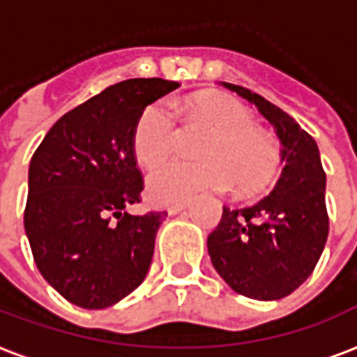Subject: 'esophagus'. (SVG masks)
<instances>
[{"label":"esophagus","instance_id":"obj_1","mask_svg":"<svg viewBox=\"0 0 357 357\" xmlns=\"http://www.w3.org/2000/svg\"><path fill=\"white\" fill-rule=\"evenodd\" d=\"M187 208H189V202H178V204H172V206H168L167 209H168V213H170V215H178Z\"/></svg>","mask_w":357,"mask_h":357}]
</instances>
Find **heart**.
<instances>
[{"instance_id": "obj_1", "label": "heart", "mask_w": 357, "mask_h": 357, "mask_svg": "<svg viewBox=\"0 0 357 357\" xmlns=\"http://www.w3.org/2000/svg\"><path fill=\"white\" fill-rule=\"evenodd\" d=\"M187 127L209 129L200 146L202 160H168L148 178L155 202L178 204L200 190H225L236 185L241 195H255L271 183L277 172V149L255 129L251 114L232 97L198 93L185 100ZM178 118L170 102L159 100L142 112L132 135L136 159L155 167L178 149Z\"/></svg>"}]
</instances>
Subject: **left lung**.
Listing matches in <instances>:
<instances>
[{
  "label": "left lung",
  "instance_id": "8db88e82",
  "mask_svg": "<svg viewBox=\"0 0 357 357\" xmlns=\"http://www.w3.org/2000/svg\"><path fill=\"white\" fill-rule=\"evenodd\" d=\"M258 108L281 140V176L268 197L241 209L222 208L208 236L217 273L234 292L271 301L301 287L322 255L330 232L326 172L318 146L281 108L247 88L221 82Z\"/></svg>",
  "mask_w": 357,
  "mask_h": 357
}]
</instances>
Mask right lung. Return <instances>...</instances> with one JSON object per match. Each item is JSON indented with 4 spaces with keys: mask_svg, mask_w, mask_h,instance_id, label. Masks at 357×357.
Listing matches in <instances>:
<instances>
[{
    "mask_svg": "<svg viewBox=\"0 0 357 357\" xmlns=\"http://www.w3.org/2000/svg\"><path fill=\"white\" fill-rule=\"evenodd\" d=\"M178 82L114 84L54 123L29 162L24 228L50 287L84 309H106L142 284L167 211L127 213L142 174L132 135L144 108Z\"/></svg>",
    "mask_w": 357,
    "mask_h": 357,
    "instance_id": "1",
    "label": "right lung"
}]
</instances>
